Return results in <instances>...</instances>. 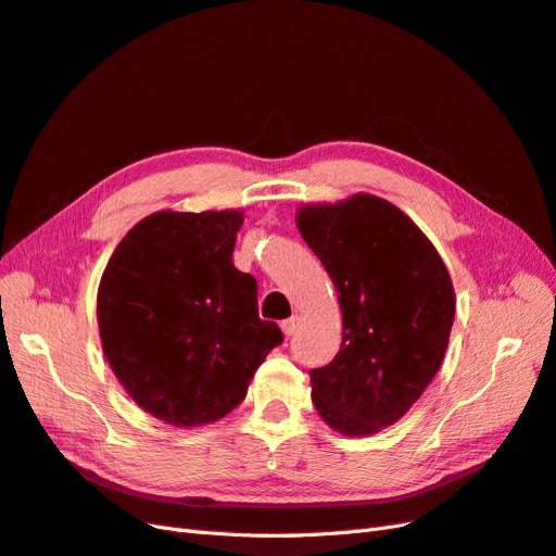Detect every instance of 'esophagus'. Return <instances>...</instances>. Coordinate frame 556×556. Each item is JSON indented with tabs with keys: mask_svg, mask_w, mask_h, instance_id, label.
I'll return each mask as SVG.
<instances>
[{
	"mask_svg": "<svg viewBox=\"0 0 556 556\" xmlns=\"http://www.w3.org/2000/svg\"><path fill=\"white\" fill-rule=\"evenodd\" d=\"M296 327H299V317H290V319H285V323L280 325L282 333L288 336V339H290V336L296 331Z\"/></svg>",
	"mask_w": 556,
	"mask_h": 556,
	"instance_id": "obj_1",
	"label": "esophagus"
}]
</instances>
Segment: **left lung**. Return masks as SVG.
<instances>
[{
  "label": "left lung",
  "mask_w": 556,
  "mask_h": 556,
  "mask_svg": "<svg viewBox=\"0 0 556 556\" xmlns=\"http://www.w3.org/2000/svg\"><path fill=\"white\" fill-rule=\"evenodd\" d=\"M296 227L343 313L341 350L311 371L315 410L343 435H371L439 374L454 319L450 274L422 229L374 194L301 206Z\"/></svg>",
  "instance_id": "left-lung-1"
}]
</instances>
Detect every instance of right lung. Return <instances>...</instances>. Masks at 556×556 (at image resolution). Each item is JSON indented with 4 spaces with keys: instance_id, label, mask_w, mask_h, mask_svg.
Segmentation results:
<instances>
[{
    "instance_id": "1",
    "label": "right lung",
    "mask_w": 556,
    "mask_h": 556,
    "mask_svg": "<svg viewBox=\"0 0 556 556\" xmlns=\"http://www.w3.org/2000/svg\"><path fill=\"white\" fill-rule=\"evenodd\" d=\"M243 211H160L134 225L97 292L104 355L127 394L172 427L223 419L282 343L257 280L231 262Z\"/></svg>"
}]
</instances>
